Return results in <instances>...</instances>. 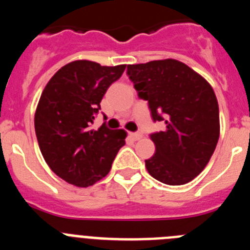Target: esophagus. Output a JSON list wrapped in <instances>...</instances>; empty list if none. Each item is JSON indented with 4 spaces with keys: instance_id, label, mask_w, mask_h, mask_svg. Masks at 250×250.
<instances>
[{
    "instance_id": "34e87169",
    "label": "esophagus",
    "mask_w": 250,
    "mask_h": 250,
    "mask_svg": "<svg viewBox=\"0 0 250 250\" xmlns=\"http://www.w3.org/2000/svg\"><path fill=\"white\" fill-rule=\"evenodd\" d=\"M130 138H131L132 140H140V139L143 138V134H141V132H130Z\"/></svg>"
}]
</instances>
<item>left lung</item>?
I'll return each mask as SVG.
<instances>
[{
    "label": "left lung",
    "mask_w": 250,
    "mask_h": 250,
    "mask_svg": "<svg viewBox=\"0 0 250 250\" xmlns=\"http://www.w3.org/2000/svg\"><path fill=\"white\" fill-rule=\"evenodd\" d=\"M127 75L164 131L150 134L155 154L145 160L152 178L167 185L191 182L210 160L219 139V106L211 86L173 59L127 65Z\"/></svg>",
    "instance_id": "obj_1"
}]
</instances>
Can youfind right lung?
I'll list each match as a JSON object with an SVG mask.
<instances>
[{"mask_svg": "<svg viewBox=\"0 0 250 250\" xmlns=\"http://www.w3.org/2000/svg\"><path fill=\"white\" fill-rule=\"evenodd\" d=\"M125 67L79 60L60 68L43 89L35 114L39 146L51 170L70 184L86 188L99 182L125 145L124 130L105 123L92 129L103 96Z\"/></svg>", "mask_w": 250, "mask_h": 250, "instance_id": "obj_1", "label": "right lung"}]
</instances>
